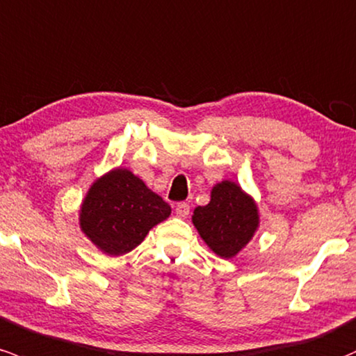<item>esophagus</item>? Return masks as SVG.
I'll return each instance as SVG.
<instances>
[{
  "mask_svg": "<svg viewBox=\"0 0 356 356\" xmlns=\"http://www.w3.org/2000/svg\"><path fill=\"white\" fill-rule=\"evenodd\" d=\"M189 211L191 208L187 202H177V204H175V214H177L179 218H187L189 216Z\"/></svg>",
  "mask_w": 356,
  "mask_h": 356,
  "instance_id": "esophagus-1",
  "label": "esophagus"
}]
</instances>
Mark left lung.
<instances>
[{
	"mask_svg": "<svg viewBox=\"0 0 356 356\" xmlns=\"http://www.w3.org/2000/svg\"><path fill=\"white\" fill-rule=\"evenodd\" d=\"M193 225L218 257L233 259L259 229V206L240 184L221 181L211 189L208 204L194 209Z\"/></svg>",
	"mask_w": 356,
	"mask_h": 356,
	"instance_id": "8db88e82",
	"label": "left lung"
}]
</instances>
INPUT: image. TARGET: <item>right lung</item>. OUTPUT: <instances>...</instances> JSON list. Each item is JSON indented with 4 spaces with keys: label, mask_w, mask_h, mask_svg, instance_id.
<instances>
[{
    "label": "right lung",
    "mask_w": 356,
    "mask_h": 356,
    "mask_svg": "<svg viewBox=\"0 0 356 356\" xmlns=\"http://www.w3.org/2000/svg\"><path fill=\"white\" fill-rule=\"evenodd\" d=\"M170 206L128 169L97 177L79 209L81 232L109 257L138 247L152 228L170 216Z\"/></svg>",
    "instance_id": "add662e5"
}]
</instances>
